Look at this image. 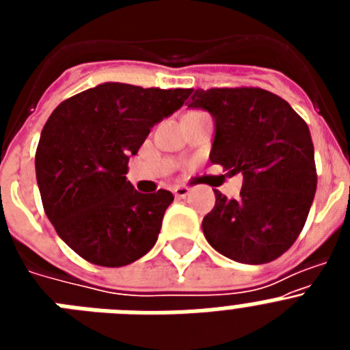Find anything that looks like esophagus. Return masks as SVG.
Segmentation results:
<instances>
[{
    "mask_svg": "<svg viewBox=\"0 0 350 350\" xmlns=\"http://www.w3.org/2000/svg\"><path fill=\"white\" fill-rule=\"evenodd\" d=\"M173 194H175V198H185L187 194H189V189H187V187H184V185H178V187H175V189H173Z\"/></svg>",
    "mask_w": 350,
    "mask_h": 350,
    "instance_id": "34e87169",
    "label": "esophagus"
}]
</instances>
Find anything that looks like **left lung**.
I'll use <instances>...</instances> for the list:
<instances>
[{
    "mask_svg": "<svg viewBox=\"0 0 350 350\" xmlns=\"http://www.w3.org/2000/svg\"><path fill=\"white\" fill-rule=\"evenodd\" d=\"M187 107L212 116L210 161L243 175L238 200L213 189L202 224L206 242L243 265L273 261L295 243L314 202L310 129L286 100L258 88L198 89Z\"/></svg>",
    "mask_w": 350,
    "mask_h": 350,
    "instance_id": "8db88e82",
    "label": "left lung"
}]
</instances>
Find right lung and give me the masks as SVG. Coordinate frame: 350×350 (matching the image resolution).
Returning a JSON list of instances; mask_svg holds the SVG:
<instances>
[{
    "instance_id": "right-lung-1",
    "label": "right lung",
    "mask_w": 350,
    "mask_h": 350,
    "mask_svg": "<svg viewBox=\"0 0 350 350\" xmlns=\"http://www.w3.org/2000/svg\"><path fill=\"white\" fill-rule=\"evenodd\" d=\"M193 89L105 82L71 96L43 126L35 166L49 221L68 247L100 267H124L152 249L173 194L138 193L129 157Z\"/></svg>"
}]
</instances>
